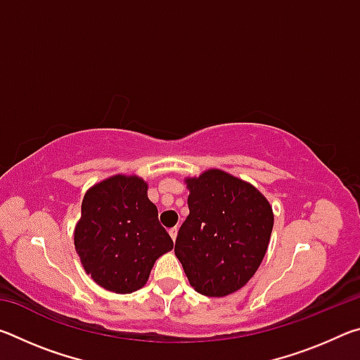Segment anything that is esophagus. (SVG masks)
Listing matches in <instances>:
<instances>
[{
  "label": "esophagus",
  "mask_w": 360,
  "mask_h": 360,
  "mask_svg": "<svg viewBox=\"0 0 360 360\" xmlns=\"http://www.w3.org/2000/svg\"><path fill=\"white\" fill-rule=\"evenodd\" d=\"M169 236H172V240H173V241L176 240V236H178V227L169 229Z\"/></svg>",
  "instance_id": "obj_1"
}]
</instances>
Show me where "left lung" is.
I'll list each match as a JSON object with an SVG mask.
<instances>
[{
	"label": "left lung",
	"instance_id": "obj_1",
	"mask_svg": "<svg viewBox=\"0 0 360 360\" xmlns=\"http://www.w3.org/2000/svg\"><path fill=\"white\" fill-rule=\"evenodd\" d=\"M188 216L174 254L192 288L225 297L241 289L265 257L273 230L268 200L249 182L222 169L187 178Z\"/></svg>",
	"mask_w": 360,
	"mask_h": 360
}]
</instances>
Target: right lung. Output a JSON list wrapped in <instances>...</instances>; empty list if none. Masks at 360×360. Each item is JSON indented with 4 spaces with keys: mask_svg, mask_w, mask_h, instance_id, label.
<instances>
[{
    "mask_svg": "<svg viewBox=\"0 0 360 360\" xmlns=\"http://www.w3.org/2000/svg\"><path fill=\"white\" fill-rule=\"evenodd\" d=\"M75 248L94 281L115 294H131L148 283L155 260L173 249L158 222L148 184L138 176L115 174L84 195Z\"/></svg>",
    "mask_w": 360,
    "mask_h": 360,
    "instance_id": "obj_1",
    "label": "right lung"
}]
</instances>
